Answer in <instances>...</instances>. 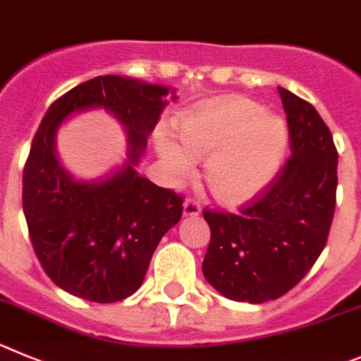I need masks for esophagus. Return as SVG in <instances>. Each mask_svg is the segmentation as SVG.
Segmentation results:
<instances>
[{
  "instance_id": "34e87169",
  "label": "esophagus",
  "mask_w": 361,
  "mask_h": 361,
  "mask_svg": "<svg viewBox=\"0 0 361 361\" xmlns=\"http://www.w3.org/2000/svg\"><path fill=\"white\" fill-rule=\"evenodd\" d=\"M183 214L187 217H196L201 214V204L196 197H187L183 203Z\"/></svg>"
}]
</instances>
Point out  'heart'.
<instances>
[{"instance_id": "heart-1", "label": "heart", "mask_w": 361, "mask_h": 361, "mask_svg": "<svg viewBox=\"0 0 361 361\" xmlns=\"http://www.w3.org/2000/svg\"><path fill=\"white\" fill-rule=\"evenodd\" d=\"M181 147L164 138L160 152L176 176L192 173V157H210L207 181L223 203L252 200L271 181L288 145L284 120L264 115L250 100H228L188 109L176 120Z\"/></svg>"}]
</instances>
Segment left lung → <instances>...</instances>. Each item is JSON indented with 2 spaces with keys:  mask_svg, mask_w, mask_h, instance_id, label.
I'll use <instances>...</instances> for the list:
<instances>
[{
  "mask_svg": "<svg viewBox=\"0 0 361 361\" xmlns=\"http://www.w3.org/2000/svg\"><path fill=\"white\" fill-rule=\"evenodd\" d=\"M291 154L239 212L204 209L210 245L203 275L230 300L261 304L286 295L320 257L336 207L338 151L307 100L277 87Z\"/></svg>",
  "mask_w": 361,
  "mask_h": 361,
  "instance_id": "obj_1",
  "label": "left lung"
}]
</instances>
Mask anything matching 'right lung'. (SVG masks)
Listing matches in <instances>:
<instances>
[{
	"instance_id": "right-lung-1",
	"label": "right lung",
	"mask_w": 361,
	"mask_h": 361,
	"mask_svg": "<svg viewBox=\"0 0 361 361\" xmlns=\"http://www.w3.org/2000/svg\"><path fill=\"white\" fill-rule=\"evenodd\" d=\"M164 86L100 75L48 108L23 169V212L44 274L86 300L128 298L144 282L158 243L183 214V196L138 176L147 135L165 108ZM113 111L128 128L130 161L104 182H73L56 164L53 136L68 114L87 107Z\"/></svg>"
}]
</instances>
